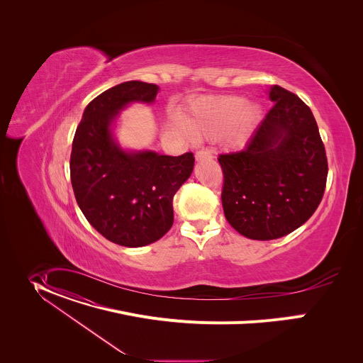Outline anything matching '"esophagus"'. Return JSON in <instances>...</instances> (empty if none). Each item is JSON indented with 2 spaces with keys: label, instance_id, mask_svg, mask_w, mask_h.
<instances>
[{
  "label": "esophagus",
  "instance_id": "obj_1",
  "mask_svg": "<svg viewBox=\"0 0 363 363\" xmlns=\"http://www.w3.org/2000/svg\"><path fill=\"white\" fill-rule=\"evenodd\" d=\"M212 155H211V152L207 151V150H200V151H197L196 152V159L197 160H204V159H211Z\"/></svg>",
  "mask_w": 363,
  "mask_h": 363
}]
</instances>
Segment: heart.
<instances>
[{"label":"heart","instance_id":"obj_1","mask_svg":"<svg viewBox=\"0 0 363 363\" xmlns=\"http://www.w3.org/2000/svg\"><path fill=\"white\" fill-rule=\"evenodd\" d=\"M261 117V110L257 104H247L243 98L226 96L218 101L200 106L199 116L189 121V130L194 135L213 137L220 134L229 127L235 118L233 141L240 143L253 130Z\"/></svg>","mask_w":363,"mask_h":363}]
</instances>
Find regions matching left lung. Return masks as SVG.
<instances>
[{"label":"left lung","instance_id":"obj_1","mask_svg":"<svg viewBox=\"0 0 363 363\" xmlns=\"http://www.w3.org/2000/svg\"><path fill=\"white\" fill-rule=\"evenodd\" d=\"M274 102L246 148L222 154V206L228 222L253 240L282 238L318 207L327 182L324 144L311 107L274 85Z\"/></svg>","mask_w":363,"mask_h":363}]
</instances>
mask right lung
I'll return each mask as SVG.
<instances>
[{"mask_svg":"<svg viewBox=\"0 0 363 363\" xmlns=\"http://www.w3.org/2000/svg\"><path fill=\"white\" fill-rule=\"evenodd\" d=\"M155 84L128 81L86 106L77 127L69 174L77 203L107 240L141 247L159 240L173 225V197L190 177L194 155L127 152L111 135V124L131 102L152 104Z\"/></svg>","mask_w":363,"mask_h":363,"instance_id":"add662e5","label":"right lung"}]
</instances>
